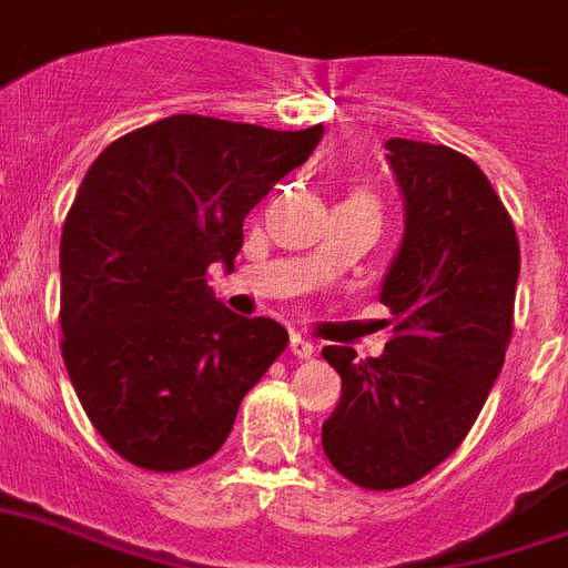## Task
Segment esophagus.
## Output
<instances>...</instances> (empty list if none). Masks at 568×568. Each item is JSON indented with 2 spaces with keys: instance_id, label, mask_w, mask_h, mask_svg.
<instances>
[{
  "instance_id": "34e87169",
  "label": "esophagus",
  "mask_w": 568,
  "mask_h": 568,
  "mask_svg": "<svg viewBox=\"0 0 568 568\" xmlns=\"http://www.w3.org/2000/svg\"><path fill=\"white\" fill-rule=\"evenodd\" d=\"M290 353L298 358H310L316 353V344L310 342V338H304L302 333H293V336H290Z\"/></svg>"
}]
</instances>
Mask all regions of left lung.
I'll return each instance as SVG.
<instances>
[{"label":"left lung","mask_w":568,"mask_h":568,"mask_svg":"<svg viewBox=\"0 0 568 568\" xmlns=\"http://www.w3.org/2000/svg\"><path fill=\"white\" fill-rule=\"evenodd\" d=\"M405 232L382 281L394 336L376 358L324 347L342 376L322 448L371 491L434 471L471 430L506 362L520 244L483 169L448 145L390 138Z\"/></svg>","instance_id":"8db88e82"}]
</instances>
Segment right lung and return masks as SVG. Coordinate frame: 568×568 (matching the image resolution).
<instances>
[{
	"label": "right lung",
	"instance_id": "1",
	"mask_svg": "<svg viewBox=\"0 0 568 568\" xmlns=\"http://www.w3.org/2000/svg\"><path fill=\"white\" fill-rule=\"evenodd\" d=\"M322 134L172 114L82 178L60 241L62 358L91 425L138 468L210 459L287 347L278 322L224 307L206 270H232L244 217Z\"/></svg>",
	"mask_w": 568,
	"mask_h": 568
}]
</instances>
